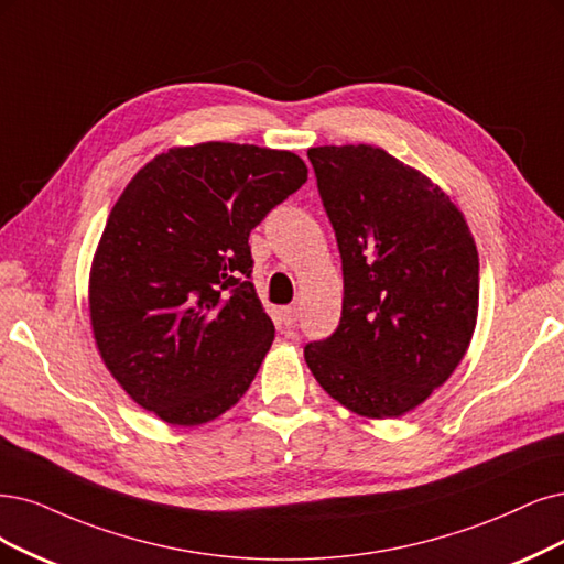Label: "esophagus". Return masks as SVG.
Segmentation results:
<instances>
[{
  "label": "esophagus",
  "mask_w": 564,
  "mask_h": 564,
  "mask_svg": "<svg viewBox=\"0 0 564 564\" xmlns=\"http://www.w3.org/2000/svg\"><path fill=\"white\" fill-rule=\"evenodd\" d=\"M300 318V308L297 306H283L281 308V321L285 327H293Z\"/></svg>",
  "instance_id": "34e87169"
}]
</instances>
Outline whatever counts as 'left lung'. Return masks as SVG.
Here are the masks:
<instances>
[{"instance_id": "1", "label": "left lung", "mask_w": 564, "mask_h": 564, "mask_svg": "<svg viewBox=\"0 0 564 564\" xmlns=\"http://www.w3.org/2000/svg\"><path fill=\"white\" fill-rule=\"evenodd\" d=\"M344 271L341 321L304 358L367 419L423 404L460 365L478 311V253L457 206L373 145L308 149Z\"/></svg>"}]
</instances>
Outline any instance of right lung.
Segmentation results:
<instances>
[{
  "label": "right lung",
  "instance_id": "right-lung-1",
  "mask_svg": "<svg viewBox=\"0 0 564 564\" xmlns=\"http://www.w3.org/2000/svg\"><path fill=\"white\" fill-rule=\"evenodd\" d=\"M288 151L208 141L158 155L111 208L90 274L104 365L172 425L237 404L274 341L248 237L306 183Z\"/></svg>",
  "mask_w": 564,
  "mask_h": 564
}]
</instances>
